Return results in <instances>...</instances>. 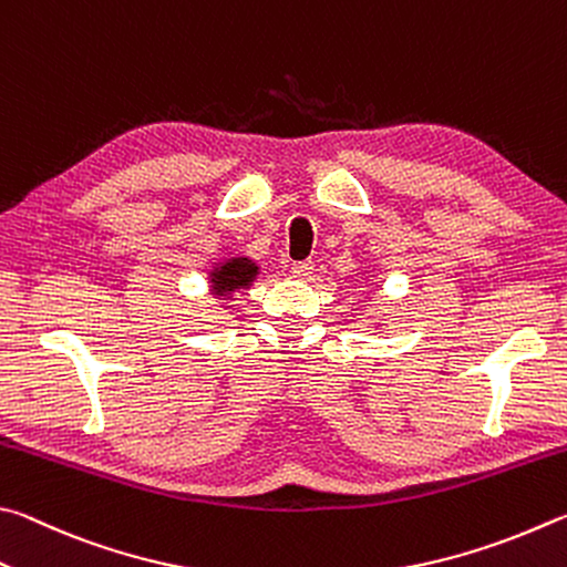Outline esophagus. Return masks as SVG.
<instances>
[{"label": "esophagus", "mask_w": 567, "mask_h": 567, "mask_svg": "<svg viewBox=\"0 0 567 567\" xmlns=\"http://www.w3.org/2000/svg\"><path fill=\"white\" fill-rule=\"evenodd\" d=\"M291 274H293L296 278H309V276L313 274V261H296V264L291 266Z\"/></svg>", "instance_id": "34e87169"}]
</instances>
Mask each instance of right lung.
I'll return each instance as SVG.
<instances>
[{
  "instance_id": "right-lung-1",
  "label": "right lung",
  "mask_w": 567,
  "mask_h": 567,
  "mask_svg": "<svg viewBox=\"0 0 567 567\" xmlns=\"http://www.w3.org/2000/svg\"><path fill=\"white\" fill-rule=\"evenodd\" d=\"M258 274V266L251 258H226L224 264L214 266L212 291L214 296H231L238 289H248Z\"/></svg>"
}]
</instances>
